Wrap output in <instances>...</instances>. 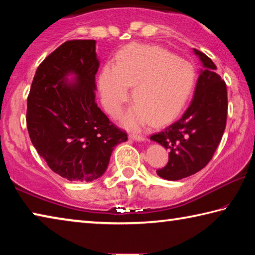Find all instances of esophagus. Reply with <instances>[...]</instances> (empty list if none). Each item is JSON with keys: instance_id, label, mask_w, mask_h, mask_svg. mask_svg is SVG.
<instances>
[{"instance_id": "obj_1", "label": "esophagus", "mask_w": 255, "mask_h": 255, "mask_svg": "<svg viewBox=\"0 0 255 255\" xmlns=\"http://www.w3.org/2000/svg\"><path fill=\"white\" fill-rule=\"evenodd\" d=\"M129 137L131 138L133 140H137V141H145L146 140V137L143 135H138V133H130Z\"/></svg>"}]
</instances>
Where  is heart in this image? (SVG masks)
Returning <instances> with one entry per match:
<instances>
[{
  "label": "heart",
  "mask_w": 255,
  "mask_h": 255,
  "mask_svg": "<svg viewBox=\"0 0 255 255\" xmlns=\"http://www.w3.org/2000/svg\"><path fill=\"white\" fill-rule=\"evenodd\" d=\"M195 86V70L156 46L131 44L117 55L116 66H103L99 88L108 112L117 117L133 88L136 105L124 117L128 128H139L152 120L163 125L174 119L187 103Z\"/></svg>",
  "instance_id": "obj_1"
}]
</instances>
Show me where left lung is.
Instances as JSON below:
<instances>
[{"label": "left lung", "instance_id": "1", "mask_svg": "<svg viewBox=\"0 0 255 255\" xmlns=\"http://www.w3.org/2000/svg\"><path fill=\"white\" fill-rule=\"evenodd\" d=\"M204 68L198 77L191 103L178 122L150 139L169 149V162L158 176L176 181L192 175L209 163L221 143L227 119V89L208 56L193 49Z\"/></svg>", "mask_w": 255, "mask_h": 255}]
</instances>
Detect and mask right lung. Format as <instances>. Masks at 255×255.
<instances>
[{
	"label": "right lung",
	"instance_id": "1",
	"mask_svg": "<svg viewBox=\"0 0 255 255\" xmlns=\"http://www.w3.org/2000/svg\"><path fill=\"white\" fill-rule=\"evenodd\" d=\"M99 65L96 40H68L38 66L28 96L31 143L55 173L70 181L100 178L115 146L128 139L96 102Z\"/></svg>",
	"mask_w": 255,
	"mask_h": 255
}]
</instances>
